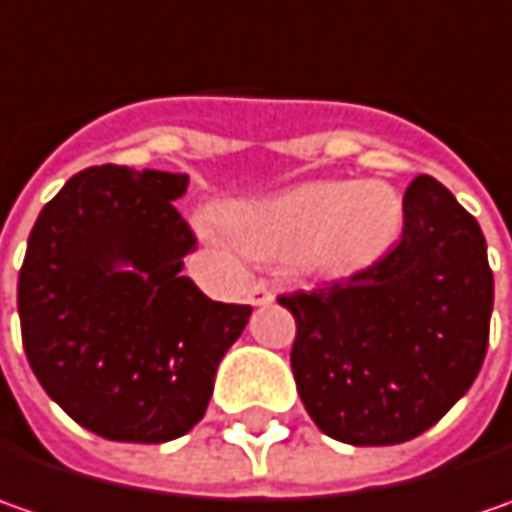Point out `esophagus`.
<instances>
[{
    "label": "esophagus",
    "instance_id": "obj_1",
    "mask_svg": "<svg viewBox=\"0 0 512 512\" xmlns=\"http://www.w3.org/2000/svg\"><path fill=\"white\" fill-rule=\"evenodd\" d=\"M273 290L265 285V282H256V285L250 287V293H247V299H250V305H270L273 302Z\"/></svg>",
    "mask_w": 512,
    "mask_h": 512
}]
</instances>
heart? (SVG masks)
I'll use <instances>...</instances> for the list:
<instances>
[{
	"instance_id": "obj_1",
	"label": "heart",
	"mask_w": 512,
	"mask_h": 512,
	"mask_svg": "<svg viewBox=\"0 0 512 512\" xmlns=\"http://www.w3.org/2000/svg\"><path fill=\"white\" fill-rule=\"evenodd\" d=\"M402 216V196L384 182H307L230 207L225 225L253 259L344 273L376 259L396 239Z\"/></svg>"
}]
</instances>
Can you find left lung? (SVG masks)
<instances>
[{
  "mask_svg": "<svg viewBox=\"0 0 512 512\" xmlns=\"http://www.w3.org/2000/svg\"><path fill=\"white\" fill-rule=\"evenodd\" d=\"M402 239L330 285L279 296L310 419L356 447L416 439L482 370L493 270L479 222L433 176L404 190Z\"/></svg>",
  "mask_w": 512,
  "mask_h": 512,
  "instance_id": "obj_1",
  "label": "left lung"
}]
</instances>
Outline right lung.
I'll return each instance as SVG.
<instances>
[{"label":"right lung","instance_id":"1","mask_svg":"<svg viewBox=\"0 0 512 512\" xmlns=\"http://www.w3.org/2000/svg\"><path fill=\"white\" fill-rule=\"evenodd\" d=\"M185 187V173L88 168L30 230L16 296L30 370L73 422L110 442L185 436L253 310L213 302L182 276L196 250L173 207Z\"/></svg>","mask_w":512,"mask_h":512}]
</instances>
